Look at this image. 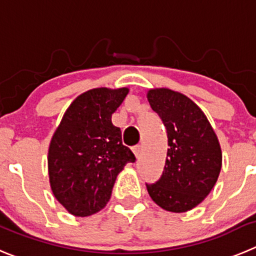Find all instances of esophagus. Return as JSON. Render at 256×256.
<instances>
[{
  "label": "esophagus",
  "mask_w": 256,
  "mask_h": 256,
  "mask_svg": "<svg viewBox=\"0 0 256 256\" xmlns=\"http://www.w3.org/2000/svg\"><path fill=\"white\" fill-rule=\"evenodd\" d=\"M132 152L135 154L136 158H139L140 154H142V146H140V145H136V146H134Z\"/></svg>",
  "instance_id": "obj_1"
}]
</instances>
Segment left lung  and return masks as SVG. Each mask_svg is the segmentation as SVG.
<instances>
[{
	"label": "left lung",
	"instance_id": "obj_1",
	"mask_svg": "<svg viewBox=\"0 0 256 256\" xmlns=\"http://www.w3.org/2000/svg\"><path fill=\"white\" fill-rule=\"evenodd\" d=\"M148 101L168 134V152L160 179L146 184L155 204L182 214L202 202L222 166L218 139L204 112L183 93L169 88L148 90Z\"/></svg>",
	"mask_w": 256,
	"mask_h": 256
}]
</instances>
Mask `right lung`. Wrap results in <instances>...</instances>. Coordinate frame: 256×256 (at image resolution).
Instances as JSON below:
<instances>
[{
    "label": "right lung",
    "instance_id": "add662e5",
    "mask_svg": "<svg viewBox=\"0 0 256 256\" xmlns=\"http://www.w3.org/2000/svg\"><path fill=\"white\" fill-rule=\"evenodd\" d=\"M128 88L101 87L82 93L63 114L50 140L48 172L52 192L77 217L101 211L111 198L117 176L135 156L122 145L112 114Z\"/></svg>",
    "mask_w": 256,
    "mask_h": 256
}]
</instances>
